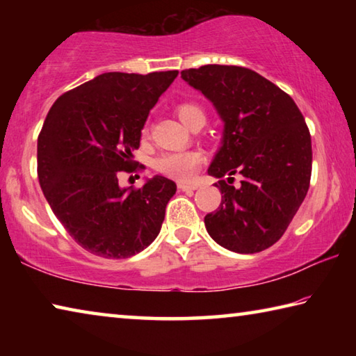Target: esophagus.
Instances as JSON below:
<instances>
[{"label":"esophagus","mask_w":356,"mask_h":356,"mask_svg":"<svg viewBox=\"0 0 356 356\" xmlns=\"http://www.w3.org/2000/svg\"><path fill=\"white\" fill-rule=\"evenodd\" d=\"M179 190H182V191H188V190H196L197 186V184H186V182H179Z\"/></svg>","instance_id":"34e87169"}]
</instances>
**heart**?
Returning a JSON list of instances; mask_svg holds the SVG:
<instances>
[{"label": "heart", "instance_id": "heart-1", "mask_svg": "<svg viewBox=\"0 0 356 356\" xmlns=\"http://www.w3.org/2000/svg\"><path fill=\"white\" fill-rule=\"evenodd\" d=\"M177 116L182 120L185 127L193 122L195 119H204L206 120V114L204 110L196 104H182L177 106ZM146 134V130H144ZM202 156L197 152H170L161 155L156 160V170L168 177L186 180L195 174L196 168L200 166Z\"/></svg>", "mask_w": 356, "mask_h": 356}]
</instances>
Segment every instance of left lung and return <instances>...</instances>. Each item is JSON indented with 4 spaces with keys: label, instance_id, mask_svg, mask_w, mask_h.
Returning <instances> with one entry per match:
<instances>
[{
    "label": "left lung",
    "instance_id": "1",
    "mask_svg": "<svg viewBox=\"0 0 356 356\" xmlns=\"http://www.w3.org/2000/svg\"><path fill=\"white\" fill-rule=\"evenodd\" d=\"M212 102L222 127L209 176L218 180L220 207L204 216L209 236L229 251L252 254L278 242L309 188L312 150L303 114L291 95L237 65L209 64L180 72ZM243 176L240 187L229 186Z\"/></svg>",
    "mask_w": 356,
    "mask_h": 356
}]
</instances>
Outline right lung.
Returning a JSON list of instances; mask_svg holds the SVG:
<instances>
[{
  "mask_svg": "<svg viewBox=\"0 0 356 356\" xmlns=\"http://www.w3.org/2000/svg\"><path fill=\"white\" fill-rule=\"evenodd\" d=\"M177 70L147 75L106 72L63 94L38 140V176L53 213L84 250L106 259L131 257L159 236L171 179L154 176L141 188L119 186L134 170L149 111Z\"/></svg>",
  "mask_w": 356,
  "mask_h": 356,
  "instance_id": "add662e5",
  "label": "right lung"
}]
</instances>
